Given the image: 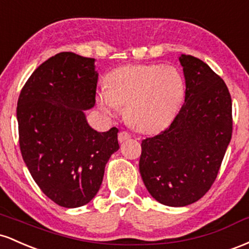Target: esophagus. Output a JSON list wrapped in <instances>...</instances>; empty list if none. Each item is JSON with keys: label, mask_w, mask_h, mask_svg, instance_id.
I'll use <instances>...</instances> for the list:
<instances>
[{"label": "esophagus", "mask_w": 249, "mask_h": 249, "mask_svg": "<svg viewBox=\"0 0 249 249\" xmlns=\"http://www.w3.org/2000/svg\"><path fill=\"white\" fill-rule=\"evenodd\" d=\"M117 138H119V141L120 142H124L125 140H129L130 139V134L127 133V132H120L119 133V136H117Z\"/></svg>", "instance_id": "1"}]
</instances>
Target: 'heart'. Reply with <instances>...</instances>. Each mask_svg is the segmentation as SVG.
I'll return each instance as SVG.
<instances>
[{"mask_svg":"<svg viewBox=\"0 0 249 249\" xmlns=\"http://www.w3.org/2000/svg\"><path fill=\"white\" fill-rule=\"evenodd\" d=\"M185 94V82L170 66H128L110 72L99 106L107 115L125 107L128 124L143 133L158 132L172 121Z\"/></svg>","mask_w":249,"mask_h":249,"instance_id":"1","label":"heart"}]
</instances>
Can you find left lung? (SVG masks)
Listing matches in <instances>:
<instances>
[{"instance_id": "1", "label": "left lung", "mask_w": 249, "mask_h": 249, "mask_svg": "<svg viewBox=\"0 0 249 249\" xmlns=\"http://www.w3.org/2000/svg\"><path fill=\"white\" fill-rule=\"evenodd\" d=\"M185 103L167 129L141 143L139 168L156 201L183 207L211 189L231 139V99L225 81L200 58L182 54Z\"/></svg>"}]
</instances>
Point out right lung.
<instances>
[{"label": "right lung", "mask_w": 249, "mask_h": 249, "mask_svg": "<svg viewBox=\"0 0 249 249\" xmlns=\"http://www.w3.org/2000/svg\"><path fill=\"white\" fill-rule=\"evenodd\" d=\"M95 58L58 53L38 66L18 101L22 158L40 189L61 207L93 200L119 149L115 127L100 133L86 120L95 106Z\"/></svg>", "instance_id": "1"}]
</instances>
